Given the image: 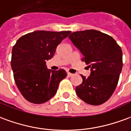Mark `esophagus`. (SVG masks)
<instances>
[{
	"label": "esophagus",
	"mask_w": 131,
	"mask_h": 131,
	"mask_svg": "<svg viewBox=\"0 0 131 131\" xmlns=\"http://www.w3.org/2000/svg\"><path fill=\"white\" fill-rule=\"evenodd\" d=\"M67 75H68V77H72V76H73V74H72V73H70V72H68L67 73Z\"/></svg>",
	"instance_id": "34e87169"
}]
</instances>
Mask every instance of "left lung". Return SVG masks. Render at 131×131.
<instances>
[{"label": "left lung", "instance_id": "left-lung-1", "mask_svg": "<svg viewBox=\"0 0 131 131\" xmlns=\"http://www.w3.org/2000/svg\"><path fill=\"white\" fill-rule=\"evenodd\" d=\"M69 37L91 69L88 77L81 75L83 81L76 87V94L88 104H104L115 91L122 70L121 47L110 35L95 30L74 32Z\"/></svg>", "mask_w": 131, "mask_h": 131}]
</instances>
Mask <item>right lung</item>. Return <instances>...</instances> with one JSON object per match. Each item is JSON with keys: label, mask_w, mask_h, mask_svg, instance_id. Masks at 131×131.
I'll return each instance as SVG.
<instances>
[{"label": "right lung", "mask_w": 131, "mask_h": 131, "mask_svg": "<svg viewBox=\"0 0 131 131\" xmlns=\"http://www.w3.org/2000/svg\"><path fill=\"white\" fill-rule=\"evenodd\" d=\"M71 31L37 30L20 37L13 47L11 67L15 82L23 97L35 104L45 103L57 93L60 81L67 76L64 69L52 71L46 60Z\"/></svg>", "instance_id": "add662e5"}]
</instances>
